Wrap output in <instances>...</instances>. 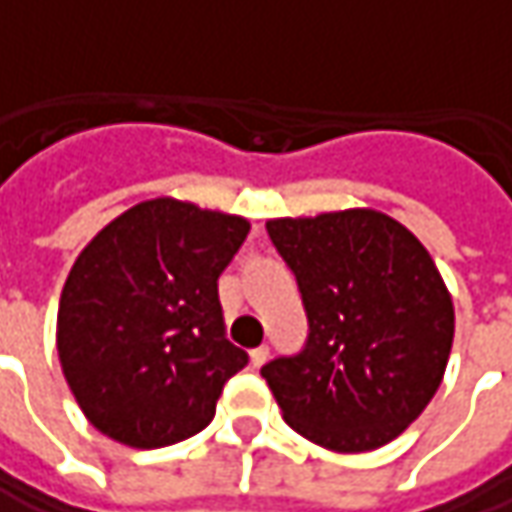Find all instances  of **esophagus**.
Segmentation results:
<instances>
[{"label":"esophagus","instance_id":"34e87169","mask_svg":"<svg viewBox=\"0 0 512 512\" xmlns=\"http://www.w3.org/2000/svg\"><path fill=\"white\" fill-rule=\"evenodd\" d=\"M249 358H252V367L260 369L266 361H269V346H257V349L249 352Z\"/></svg>","mask_w":512,"mask_h":512}]
</instances>
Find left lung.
<instances>
[{
	"label": "left lung",
	"instance_id": "left-lung-1",
	"mask_svg": "<svg viewBox=\"0 0 512 512\" xmlns=\"http://www.w3.org/2000/svg\"><path fill=\"white\" fill-rule=\"evenodd\" d=\"M298 278L309 338L260 369L286 424L335 453L389 444L433 401L453 298L421 240L375 209L266 223Z\"/></svg>",
	"mask_w": 512,
	"mask_h": 512
}]
</instances>
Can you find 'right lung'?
Segmentation results:
<instances>
[{
	"mask_svg": "<svg viewBox=\"0 0 512 512\" xmlns=\"http://www.w3.org/2000/svg\"><path fill=\"white\" fill-rule=\"evenodd\" d=\"M249 220L157 197L114 217L62 286L56 352L102 435L157 450L209 427L223 384L249 364L229 344L217 278Z\"/></svg>",
	"mask_w": 512,
	"mask_h": 512,
	"instance_id": "right-lung-1",
	"label": "right lung"
}]
</instances>
